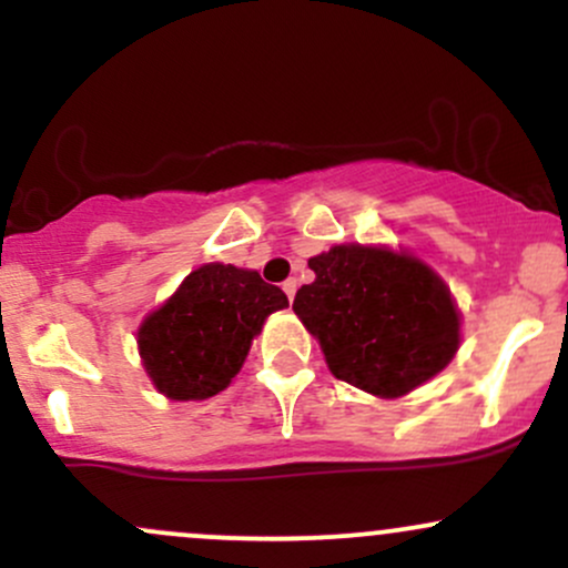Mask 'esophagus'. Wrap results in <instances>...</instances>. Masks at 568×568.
Listing matches in <instances>:
<instances>
[{
    "instance_id": "1",
    "label": "esophagus",
    "mask_w": 568,
    "mask_h": 568,
    "mask_svg": "<svg viewBox=\"0 0 568 568\" xmlns=\"http://www.w3.org/2000/svg\"><path fill=\"white\" fill-rule=\"evenodd\" d=\"M296 288H298L296 277H288V280H285V283H283V291H285V296H288L291 302H293V296H296Z\"/></svg>"
}]
</instances>
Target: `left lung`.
I'll return each instance as SVG.
<instances>
[{"label": "left lung", "mask_w": 568, "mask_h": 568, "mask_svg": "<svg viewBox=\"0 0 568 568\" xmlns=\"http://www.w3.org/2000/svg\"><path fill=\"white\" fill-rule=\"evenodd\" d=\"M315 283L293 312L321 342L336 379L379 397L406 395L452 363L459 315L443 280L419 258L336 245L310 258Z\"/></svg>", "instance_id": "left-lung-1"}]
</instances>
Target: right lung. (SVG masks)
<instances>
[{"instance_id":"right-lung-1","label":"right lung","mask_w":568,"mask_h":568,"mask_svg":"<svg viewBox=\"0 0 568 568\" xmlns=\"http://www.w3.org/2000/svg\"><path fill=\"white\" fill-rule=\"evenodd\" d=\"M283 306L288 296L258 272L200 266L139 328L143 368L173 400L213 397L243 368L266 317Z\"/></svg>"}]
</instances>
